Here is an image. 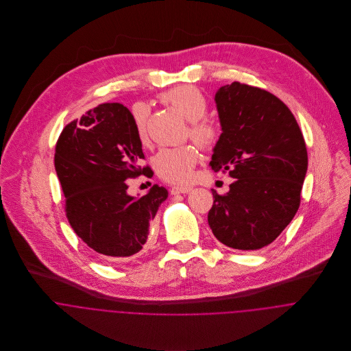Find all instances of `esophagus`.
<instances>
[{
    "mask_svg": "<svg viewBox=\"0 0 351 351\" xmlns=\"http://www.w3.org/2000/svg\"><path fill=\"white\" fill-rule=\"evenodd\" d=\"M192 191V186H184V185H177L171 188V195H180V193H189Z\"/></svg>",
    "mask_w": 351,
    "mask_h": 351,
    "instance_id": "34e87169",
    "label": "esophagus"
}]
</instances>
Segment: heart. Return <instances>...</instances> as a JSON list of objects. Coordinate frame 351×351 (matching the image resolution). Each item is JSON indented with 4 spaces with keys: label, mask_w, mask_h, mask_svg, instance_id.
<instances>
[{
    "label": "heart",
    "mask_w": 351,
    "mask_h": 351,
    "mask_svg": "<svg viewBox=\"0 0 351 351\" xmlns=\"http://www.w3.org/2000/svg\"><path fill=\"white\" fill-rule=\"evenodd\" d=\"M162 99L177 109L188 121H191L189 135L202 147H212L219 136L217 127L202 119L208 110V100L196 86L182 85L167 90ZM149 106L138 102L132 108V120L136 135L142 143L147 142ZM199 160V151L193 146H182L173 149H162L154 156V169L156 174L174 184H185L191 180L193 169Z\"/></svg>",
    "instance_id": "b5f03b06"
}]
</instances>
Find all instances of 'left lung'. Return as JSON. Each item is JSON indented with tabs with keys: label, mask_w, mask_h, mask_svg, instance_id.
Wrapping results in <instances>:
<instances>
[{
	"label": "left lung",
	"mask_w": 351,
	"mask_h": 351,
	"mask_svg": "<svg viewBox=\"0 0 351 351\" xmlns=\"http://www.w3.org/2000/svg\"><path fill=\"white\" fill-rule=\"evenodd\" d=\"M215 101L223 132L209 165L235 181L226 195L212 189L208 224L223 245L259 250L276 241L300 206L305 142L291 109L267 90L232 82Z\"/></svg>",
	"instance_id": "8db88e82"
}]
</instances>
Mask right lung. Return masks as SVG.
<instances>
[{
  "label": "right lung",
  "instance_id": "1",
  "mask_svg": "<svg viewBox=\"0 0 351 351\" xmlns=\"http://www.w3.org/2000/svg\"><path fill=\"white\" fill-rule=\"evenodd\" d=\"M132 113L106 102L69 123L55 146V170L67 220L82 242L104 259H128L150 243V226L167 199L163 186L132 197L127 180L152 176Z\"/></svg>",
  "mask_w": 351,
  "mask_h": 351
}]
</instances>
